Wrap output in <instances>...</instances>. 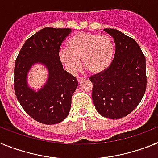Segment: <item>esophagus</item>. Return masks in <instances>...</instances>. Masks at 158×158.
I'll list each match as a JSON object with an SVG mask.
<instances>
[{"mask_svg":"<svg viewBox=\"0 0 158 158\" xmlns=\"http://www.w3.org/2000/svg\"><path fill=\"white\" fill-rule=\"evenodd\" d=\"M77 80L78 82H81V81H85V80H86V78H85V77H79L77 78Z\"/></svg>","mask_w":158,"mask_h":158,"instance_id":"1","label":"esophagus"}]
</instances>
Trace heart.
I'll return each mask as SVG.
<instances>
[{
    "instance_id": "obj_1",
    "label": "heart",
    "mask_w": 158,
    "mask_h": 158,
    "mask_svg": "<svg viewBox=\"0 0 158 158\" xmlns=\"http://www.w3.org/2000/svg\"><path fill=\"white\" fill-rule=\"evenodd\" d=\"M115 51L112 38L107 35L80 32L68 42V48L59 51V59L69 72H76L84 66L93 73L104 72L110 66Z\"/></svg>"
}]
</instances>
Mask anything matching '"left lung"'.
Segmentation results:
<instances>
[{
	"label": "left lung",
	"instance_id": "8db88e82",
	"mask_svg": "<svg viewBox=\"0 0 158 158\" xmlns=\"http://www.w3.org/2000/svg\"><path fill=\"white\" fill-rule=\"evenodd\" d=\"M104 31L114 39L115 53L105 71L89 77L92 98L100 115L118 119L133 111L144 96L146 58L134 39L116 29Z\"/></svg>",
	"mask_w": 158,
	"mask_h": 158
}]
</instances>
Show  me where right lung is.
Returning <instances> with one entry per match:
<instances>
[{"instance_id": "add662e5", "label": "right lung", "mask_w": 158, "mask_h": 158, "mask_svg": "<svg viewBox=\"0 0 158 158\" xmlns=\"http://www.w3.org/2000/svg\"><path fill=\"white\" fill-rule=\"evenodd\" d=\"M70 28L45 27L25 42L14 68V89L26 112L43 124H56L68 116L71 99L78 85L74 76L65 71L59 59V49ZM40 63L48 70V78L35 92L29 87L27 76L31 66Z\"/></svg>"}]
</instances>
